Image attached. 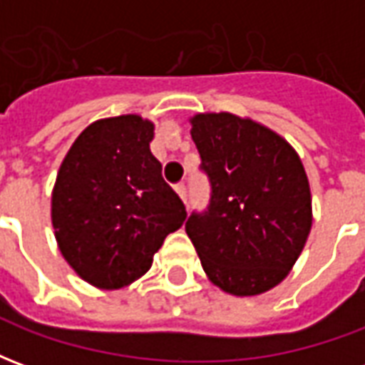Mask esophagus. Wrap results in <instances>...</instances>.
<instances>
[{"mask_svg":"<svg viewBox=\"0 0 365 365\" xmlns=\"http://www.w3.org/2000/svg\"><path fill=\"white\" fill-rule=\"evenodd\" d=\"M175 191H178V195L182 197L183 203H187V187H185V183H178V185H175Z\"/></svg>","mask_w":365,"mask_h":365,"instance_id":"34e87169","label":"esophagus"}]
</instances>
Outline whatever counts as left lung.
<instances>
[{"mask_svg": "<svg viewBox=\"0 0 365 365\" xmlns=\"http://www.w3.org/2000/svg\"><path fill=\"white\" fill-rule=\"evenodd\" d=\"M190 123L211 201L187 219L185 232L219 289L266 293L287 277L311 232L303 162L283 136L250 117L197 113Z\"/></svg>", "mask_w": 365, "mask_h": 365, "instance_id": "1", "label": "left lung"}]
</instances>
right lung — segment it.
I'll use <instances>...</instances> for the list:
<instances>
[{
    "label": "right lung",
    "instance_id": "right-lung-1",
    "mask_svg": "<svg viewBox=\"0 0 365 365\" xmlns=\"http://www.w3.org/2000/svg\"><path fill=\"white\" fill-rule=\"evenodd\" d=\"M154 123L140 115L86 127L52 190L54 237L70 268L99 289H120L152 266L164 238L185 221L182 199L150 152Z\"/></svg>",
    "mask_w": 365,
    "mask_h": 365
}]
</instances>
